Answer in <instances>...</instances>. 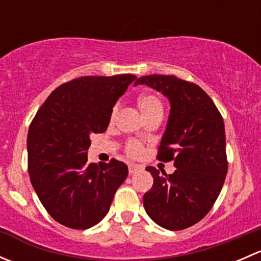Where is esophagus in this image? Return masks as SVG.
<instances>
[{"instance_id":"obj_1","label":"esophagus","mask_w":261,"mask_h":261,"mask_svg":"<svg viewBox=\"0 0 261 261\" xmlns=\"http://www.w3.org/2000/svg\"><path fill=\"white\" fill-rule=\"evenodd\" d=\"M141 168L139 167V165L136 164H128V173H130V175L133 174H136L138 172H140Z\"/></svg>"}]
</instances>
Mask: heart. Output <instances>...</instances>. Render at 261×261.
<instances>
[{
  "mask_svg": "<svg viewBox=\"0 0 261 261\" xmlns=\"http://www.w3.org/2000/svg\"><path fill=\"white\" fill-rule=\"evenodd\" d=\"M138 105L141 114L144 116V118L149 117V116L151 115H156V114L163 115V103L156 94L154 93L141 94L138 99ZM118 111H120V103H116L111 112V121L116 120ZM126 152H127V155H130V156L136 158L143 152V146H141V144L138 143V141H128L127 145H126Z\"/></svg>",
  "mask_w": 261,
  "mask_h": 261,
  "instance_id": "b5f03b06",
  "label": "heart"
}]
</instances>
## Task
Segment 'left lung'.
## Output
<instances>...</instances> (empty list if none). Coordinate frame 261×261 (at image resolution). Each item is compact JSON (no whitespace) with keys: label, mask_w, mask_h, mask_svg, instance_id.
I'll use <instances>...</instances> for the list:
<instances>
[{"label":"left lung","mask_w":261,"mask_h":261,"mask_svg":"<svg viewBox=\"0 0 261 261\" xmlns=\"http://www.w3.org/2000/svg\"><path fill=\"white\" fill-rule=\"evenodd\" d=\"M138 84H146L169 99L170 115L158 159L174 160L177 168L168 175L146 167L154 184L144 194V207L162 227L184 230L210 212L222 189L228 165L223 118L208 94L191 82L152 74L139 78Z\"/></svg>","instance_id":"obj_1"}]
</instances>
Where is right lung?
Instances as JSON below:
<instances>
[{
	"instance_id": "add662e5",
	"label": "right lung",
	"mask_w": 261,
	"mask_h": 261,
	"mask_svg": "<svg viewBox=\"0 0 261 261\" xmlns=\"http://www.w3.org/2000/svg\"><path fill=\"white\" fill-rule=\"evenodd\" d=\"M135 80L120 74L67 82L50 93L31 121L29 177L49 215L67 227L97 225L127 177L125 163H88L87 150L89 136L107 130L112 107Z\"/></svg>"
}]
</instances>
